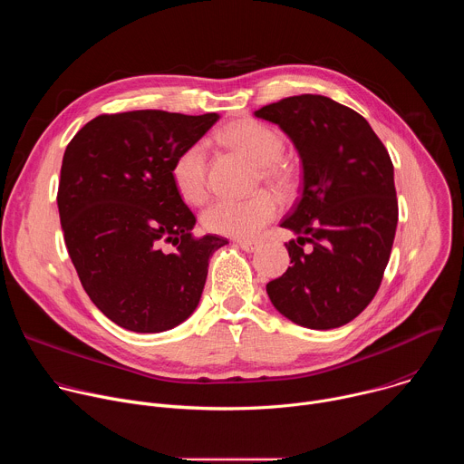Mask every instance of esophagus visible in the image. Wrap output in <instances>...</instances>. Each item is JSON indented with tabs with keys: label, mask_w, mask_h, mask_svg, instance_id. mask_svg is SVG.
<instances>
[{
	"label": "esophagus",
	"mask_w": 464,
	"mask_h": 464,
	"mask_svg": "<svg viewBox=\"0 0 464 464\" xmlns=\"http://www.w3.org/2000/svg\"><path fill=\"white\" fill-rule=\"evenodd\" d=\"M237 244H238L244 251H247V253L256 251L258 246H260V242H256V240H237Z\"/></svg>",
	"instance_id": "esophagus-1"
}]
</instances>
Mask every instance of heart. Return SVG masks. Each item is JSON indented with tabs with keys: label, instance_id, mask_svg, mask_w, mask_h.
<instances>
[{
	"label": "heart",
	"instance_id": "obj_1",
	"mask_svg": "<svg viewBox=\"0 0 464 464\" xmlns=\"http://www.w3.org/2000/svg\"><path fill=\"white\" fill-rule=\"evenodd\" d=\"M218 141L258 169L260 178L279 188L292 183V169L281 158L285 141L277 130L255 119H240L218 131ZM176 192L187 204H200L208 194V152L202 143L183 149L170 167ZM279 215L277 198L258 192L244 200H217L202 213V226L213 235L253 238Z\"/></svg>",
	"mask_w": 464,
	"mask_h": 464
}]
</instances>
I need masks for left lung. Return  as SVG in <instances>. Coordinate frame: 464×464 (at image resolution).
<instances>
[{"instance_id": "1", "label": "left lung", "mask_w": 464, "mask_h": 464, "mask_svg": "<svg viewBox=\"0 0 464 464\" xmlns=\"http://www.w3.org/2000/svg\"><path fill=\"white\" fill-rule=\"evenodd\" d=\"M255 115L279 124L303 163L301 196L281 222L297 235L285 244L292 266L266 292L301 326L347 324L376 295L391 256L399 200L389 152L358 111L323 95L286 97Z\"/></svg>"}]
</instances>
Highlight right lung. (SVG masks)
<instances>
[{
	"label": "right lung",
	"instance_id": "1",
	"mask_svg": "<svg viewBox=\"0 0 464 464\" xmlns=\"http://www.w3.org/2000/svg\"><path fill=\"white\" fill-rule=\"evenodd\" d=\"M218 121L163 110L102 113L63 152L58 213L93 304L131 333H163L200 303L211 255L227 238L192 235L196 217L170 167ZM175 249L165 252L162 246Z\"/></svg>",
	"mask_w": 464,
	"mask_h": 464
}]
</instances>
